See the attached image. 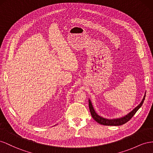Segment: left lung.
I'll list each match as a JSON object with an SVG mask.
<instances>
[{"instance_id":"left-lung-1","label":"left lung","mask_w":153,"mask_h":153,"mask_svg":"<svg viewBox=\"0 0 153 153\" xmlns=\"http://www.w3.org/2000/svg\"><path fill=\"white\" fill-rule=\"evenodd\" d=\"M146 94L144 96H143V98L141 102L134 109L131 111L130 113H129L128 114H127L126 115L121 117V118H118V119H105V118H103L101 116H99L97 113L95 112L94 108L93 107L92 104H91V102L90 100H88V104H89V109L90 111V113L91 115V117H93V119L100 124L102 125H104V126H120L124 124L125 123L128 122L131 118L133 117V115L136 113V112L138 110V109L140 108L142 104L143 101L145 100V97H146Z\"/></svg>"}]
</instances>
